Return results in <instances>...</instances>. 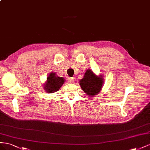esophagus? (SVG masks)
I'll use <instances>...</instances> for the list:
<instances>
[{"label":"esophagus","mask_w":150,"mask_h":150,"mask_svg":"<svg viewBox=\"0 0 150 150\" xmlns=\"http://www.w3.org/2000/svg\"><path fill=\"white\" fill-rule=\"evenodd\" d=\"M68 82L73 83L74 82V77H69V78H68Z\"/></svg>","instance_id":"obj_1"}]
</instances>
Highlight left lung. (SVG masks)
<instances>
[{"label":"left lung","mask_w":150,"mask_h":150,"mask_svg":"<svg viewBox=\"0 0 150 150\" xmlns=\"http://www.w3.org/2000/svg\"><path fill=\"white\" fill-rule=\"evenodd\" d=\"M104 80L102 76H97L91 70H87L83 78L80 81L83 91L88 96H95L100 92Z\"/></svg>","instance_id":"1"}]
</instances>
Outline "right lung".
I'll return each mask as SVG.
<instances>
[{
	"mask_svg": "<svg viewBox=\"0 0 150 150\" xmlns=\"http://www.w3.org/2000/svg\"><path fill=\"white\" fill-rule=\"evenodd\" d=\"M65 82L64 79L58 77L54 73H51L47 77L46 83L45 85V91L49 93H53L57 92L62 87V85Z\"/></svg>",
	"mask_w": 150,
	"mask_h": 150,
	"instance_id": "1",
	"label": "right lung"
}]
</instances>
